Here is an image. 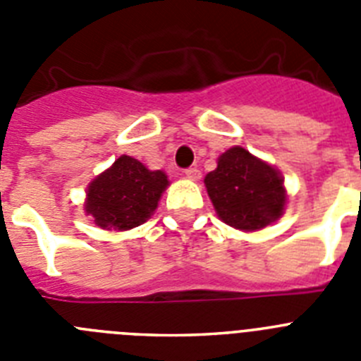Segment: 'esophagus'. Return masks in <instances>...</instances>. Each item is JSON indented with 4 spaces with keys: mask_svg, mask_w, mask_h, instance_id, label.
<instances>
[{
    "mask_svg": "<svg viewBox=\"0 0 361 361\" xmlns=\"http://www.w3.org/2000/svg\"><path fill=\"white\" fill-rule=\"evenodd\" d=\"M184 175H186L188 178H191V180H199L200 170H199V168H188V170L184 171Z\"/></svg>",
    "mask_w": 361,
    "mask_h": 361,
    "instance_id": "obj_1",
    "label": "esophagus"
}]
</instances>
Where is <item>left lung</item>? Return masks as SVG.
<instances>
[{
  "label": "left lung",
  "instance_id": "1",
  "mask_svg": "<svg viewBox=\"0 0 361 361\" xmlns=\"http://www.w3.org/2000/svg\"><path fill=\"white\" fill-rule=\"evenodd\" d=\"M216 215L244 231L266 228L286 206L282 177L273 166L235 146L219 157L216 170L204 178Z\"/></svg>",
  "mask_w": 361,
  "mask_h": 361
}]
</instances>
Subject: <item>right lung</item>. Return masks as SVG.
<instances>
[{
	"instance_id": "obj_1",
	"label": "right lung",
	"mask_w": 361,
	"mask_h": 361,
	"mask_svg": "<svg viewBox=\"0 0 361 361\" xmlns=\"http://www.w3.org/2000/svg\"><path fill=\"white\" fill-rule=\"evenodd\" d=\"M166 186L164 171H149L137 159L123 155L92 180L85 209L99 228L132 229L152 216Z\"/></svg>"
}]
</instances>
